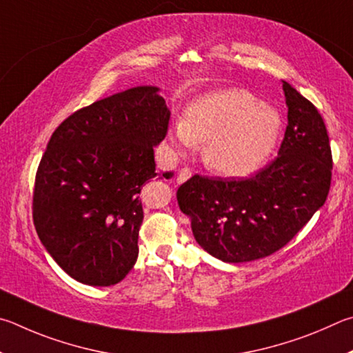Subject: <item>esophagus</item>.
I'll list each match as a JSON object with an SVG mask.
<instances>
[{
  "label": "esophagus",
  "mask_w": 353,
  "mask_h": 353,
  "mask_svg": "<svg viewBox=\"0 0 353 353\" xmlns=\"http://www.w3.org/2000/svg\"><path fill=\"white\" fill-rule=\"evenodd\" d=\"M190 176H192V170H190V169H188V167H184V169H181L180 172H178V176H176V183H178V184H180V183H184V181H188Z\"/></svg>",
  "instance_id": "obj_1"
}]
</instances>
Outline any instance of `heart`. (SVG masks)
<instances>
[{
	"mask_svg": "<svg viewBox=\"0 0 353 353\" xmlns=\"http://www.w3.org/2000/svg\"><path fill=\"white\" fill-rule=\"evenodd\" d=\"M279 113L240 88L208 92L194 99L183 121L167 130V145L184 157L203 145V163L223 176L252 175L267 163L281 134Z\"/></svg>",
	"mask_w": 353,
	"mask_h": 353,
	"instance_id": "1",
	"label": "heart"
}]
</instances>
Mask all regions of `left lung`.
Returning <instances> with one entry per match:
<instances>
[{"instance_id": "1", "label": "left lung", "mask_w": 353, "mask_h": 353, "mask_svg": "<svg viewBox=\"0 0 353 353\" xmlns=\"http://www.w3.org/2000/svg\"><path fill=\"white\" fill-rule=\"evenodd\" d=\"M288 125L277 158L246 180L194 175L176 190L203 250L226 263L273 254L324 206L332 152L314 105L283 82Z\"/></svg>"}]
</instances>
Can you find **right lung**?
<instances>
[{"label": "right lung", "mask_w": 353, "mask_h": 353, "mask_svg": "<svg viewBox=\"0 0 353 353\" xmlns=\"http://www.w3.org/2000/svg\"><path fill=\"white\" fill-rule=\"evenodd\" d=\"M169 119L158 86L144 85L76 111L52 133L35 176L34 225L72 279L108 287L133 268L142 186L172 175L154 164Z\"/></svg>", "instance_id": "add662e5"}]
</instances>
